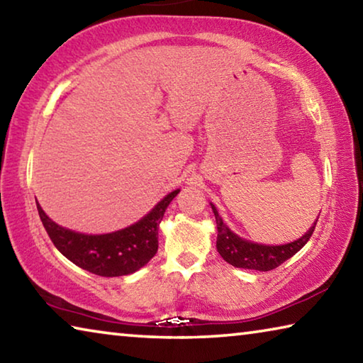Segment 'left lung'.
<instances>
[{
	"mask_svg": "<svg viewBox=\"0 0 363 363\" xmlns=\"http://www.w3.org/2000/svg\"><path fill=\"white\" fill-rule=\"evenodd\" d=\"M210 205L214 213V218H216L218 225V253L223 256L224 261L232 264L233 267L240 269H253L261 270V272H267V270L279 267L280 264L290 259L291 256L296 255L298 251L309 242V238L317 224L315 220L303 237H299L293 242H288L284 245H262L247 240V238H242L240 235H237L235 232H232L223 220V218L219 216L216 206L213 203Z\"/></svg>",
	"mask_w": 363,
	"mask_h": 363,
	"instance_id": "1",
	"label": "left lung"
}]
</instances>
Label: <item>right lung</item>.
<instances>
[{"label": "right lung", "instance_id": "right-lung-1", "mask_svg": "<svg viewBox=\"0 0 363 363\" xmlns=\"http://www.w3.org/2000/svg\"><path fill=\"white\" fill-rule=\"evenodd\" d=\"M177 194L179 189L163 196L138 223L108 233L70 230L54 223L38 201L36 208L49 238L67 259L101 277H121L134 274L155 256L160 223Z\"/></svg>", "mask_w": 363, "mask_h": 363}]
</instances>
